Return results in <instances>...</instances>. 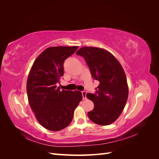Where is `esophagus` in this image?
Here are the masks:
<instances>
[{
    "label": "esophagus",
    "mask_w": 159,
    "mask_h": 159,
    "mask_svg": "<svg viewBox=\"0 0 159 159\" xmlns=\"http://www.w3.org/2000/svg\"><path fill=\"white\" fill-rule=\"evenodd\" d=\"M86 94H87V92H86V91H82V92H81V95H82V98H83L84 99H86Z\"/></svg>",
    "instance_id": "obj_1"
}]
</instances>
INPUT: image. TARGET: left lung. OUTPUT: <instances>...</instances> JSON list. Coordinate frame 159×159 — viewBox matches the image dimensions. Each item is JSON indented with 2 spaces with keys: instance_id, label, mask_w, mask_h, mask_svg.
<instances>
[{
  "instance_id": "obj_1",
  "label": "left lung",
  "mask_w": 159,
  "mask_h": 159,
  "mask_svg": "<svg viewBox=\"0 0 159 159\" xmlns=\"http://www.w3.org/2000/svg\"><path fill=\"white\" fill-rule=\"evenodd\" d=\"M87 63L92 78L99 81L95 93H88L94 108L88 113L91 121L108 125L122 113L128 98L125 74L118 60L108 51L94 47L81 48L76 52Z\"/></svg>"
}]
</instances>
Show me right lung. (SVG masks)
<instances>
[{"label": "right lung", "instance_id": "obj_1", "mask_svg": "<svg viewBox=\"0 0 159 159\" xmlns=\"http://www.w3.org/2000/svg\"><path fill=\"white\" fill-rule=\"evenodd\" d=\"M78 48V46L48 48L38 56L28 75V102L38 121L50 131H60L68 127L82 99L81 91H61L56 86L64 75V61Z\"/></svg>", "mask_w": 159, "mask_h": 159}]
</instances>
